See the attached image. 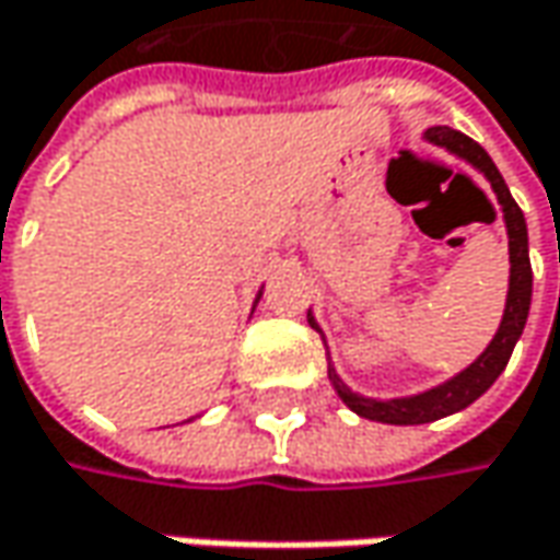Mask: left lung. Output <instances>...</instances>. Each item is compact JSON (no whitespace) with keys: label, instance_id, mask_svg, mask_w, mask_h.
I'll return each instance as SVG.
<instances>
[{"label":"left lung","instance_id":"1","mask_svg":"<svg viewBox=\"0 0 560 560\" xmlns=\"http://www.w3.org/2000/svg\"><path fill=\"white\" fill-rule=\"evenodd\" d=\"M423 137L429 143L448 150L451 156L470 162L476 172H482V178L492 184L495 197H499L501 219H504V232H508V259H511V276H508V298H504V313H501L499 331L492 335L489 348L476 357L474 363L460 373H454L445 382L417 392V395H404V398H370V395H360L353 392L345 378L338 376L331 357H328V378H331V388L338 392V398L351 407L357 417L363 420H376V423L388 425H420L432 423V420H442L451 417L464 407H470L476 398H482L492 382L504 373L514 345L521 341L523 326H526V316H529V301H533V269H529V237H526V219H523L521 207L514 203L508 184L501 178V172L495 168L492 156L470 140L467 135L454 131L448 125H432L425 128ZM310 326L323 335V328L316 323L313 310L306 313ZM326 341V335H323ZM328 351V348H326Z\"/></svg>","mask_w":560,"mask_h":560}]
</instances>
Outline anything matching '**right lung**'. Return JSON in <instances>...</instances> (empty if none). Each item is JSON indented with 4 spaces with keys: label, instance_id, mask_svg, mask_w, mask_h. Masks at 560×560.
Here are the masks:
<instances>
[{
    "label": "right lung",
    "instance_id": "right-lung-1",
    "mask_svg": "<svg viewBox=\"0 0 560 560\" xmlns=\"http://www.w3.org/2000/svg\"><path fill=\"white\" fill-rule=\"evenodd\" d=\"M259 298H262V291H259V294H256V304H259ZM256 304H254V306H256Z\"/></svg>",
    "mask_w": 560,
    "mask_h": 560
}]
</instances>
